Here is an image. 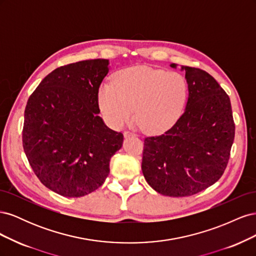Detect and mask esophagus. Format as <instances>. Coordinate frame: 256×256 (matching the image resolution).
I'll list each match as a JSON object with an SVG mask.
<instances>
[{"label":"esophagus","mask_w":256,"mask_h":256,"mask_svg":"<svg viewBox=\"0 0 256 256\" xmlns=\"http://www.w3.org/2000/svg\"><path fill=\"white\" fill-rule=\"evenodd\" d=\"M124 136L127 138L130 136H136V134L134 132H130V131H125V132H124Z\"/></svg>","instance_id":"esophagus-1"}]
</instances>
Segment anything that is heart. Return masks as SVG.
Returning <instances> with one entry per match:
<instances>
[{"label": "heart", "instance_id": "b5f03b06", "mask_svg": "<svg viewBox=\"0 0 256 256\" xmlns=\"http://www.w3.org/2000/svg\"><path fill=\"white\" fill-rule=\"evenodd\" d=\"M188 98V83L175 72L136 66L122 70L98 90L100 110L115 128L134 116L147 134H160L180 118Z\"/></svg>", "mask_w": 256, "mask_h": 256}]
</instances>
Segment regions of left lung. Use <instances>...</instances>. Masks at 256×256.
Listing matches in <instances>:
<instances>
[{"label": "left lung", "mask_w": 256, "mask_h": 256, "mask_svg": "<svg viewBox=\"0 0 256 256\" xmlns=\"http://www.w3.org/2000/svg\"><path fill=\"white\" fill-rule=\"evenodd\" d=\"M180 68L188 83L184 114L164 134L145 138L142 159L147 184L174 198L193 196L219 180L235 136L230 100L219 83L202 69Z\"/></svg>", "instance_id": "obj_1"}]
</instances>
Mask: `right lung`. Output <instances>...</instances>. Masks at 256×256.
Returning a JSON list of instances; mask_svg holds the SVG:
<instances>
[{
	"instance_id": "1",
	"label": "right lung",
	"mask_w": 256,
	"mask_h": 256,
	"mask_svg": "<svg viewBox=\"0 0 256 256\" xmlns=\"http://www.w3.org/2000/svg\"><path fill=\"white\" fill-rule=\"evenodd\" d=\"M109 65L97 58L58 67L28 100L23 150L38 180L60 196L80 198L98 189L122 146V134L99 116L98 90Z\"/></svg>"
}]
</instances>
